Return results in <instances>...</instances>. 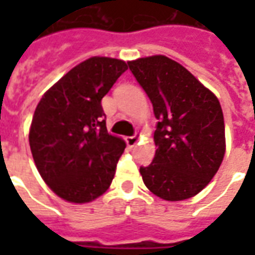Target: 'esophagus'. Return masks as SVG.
<instances>
[{"label":"esophagus","instance_id":"obj_1","mask_svg":"<svg viewBox=\"0 0 255 255\" xmlns=\"http://www.w3.org/2000/svg\"><path fill=\"white\" fill-rule=\"evenodd\" d=\"M126 142H127V144L129 147H133V146H136V143H138V136H136V135L127 136V138H126Z\"/></svg>","mask_w":255,"mask_h":255}]
</instances>
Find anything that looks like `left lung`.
I'll return each instance as SVG.
<instances>
[{"label":"left lung","instance_id":"1","mask_svg":"<svg viewBox=\"0 0 255 255\" xmlns=\"http://www.w3.org/2000/svg\"><path fill=\"white\" fill-rule=\"evenodd\" d=\"M153 104L157 146L153 162L140 166L143 183L165 201L202 191L225 154L224 116L217 97L191 72L165 56L128 61Z\"/></svg>","mask_w":255,"mask_h":255}]
</instances>
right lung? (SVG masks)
I'll list each match as a JSON object with an SVG mask.
<instances>
[{"label": "right lung", "instance_id": "obj_1", "mask_svg": "<svg viewBox=\"0 0 255 255\" xmlns=\"http://www.w3.org/2000/svg\"><path fill=\"white\" fill-rule=\"evenodd\" d=\"M127 69L123 60L89 58L47 90L34 112L28 139L36 169L68 202L93 201L115 177L126 143L108 132L101 101Z\"/></svg>", "mask_w": 255, "mask_h": 255}]
</instances>
